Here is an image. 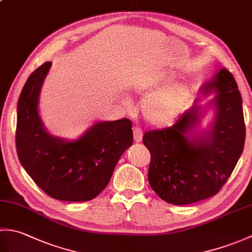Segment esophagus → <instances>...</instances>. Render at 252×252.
I'll use <instances>...</instances> for the list:
<instances>
[{"mask_svg": "<svg viewBox=\"0 0 252 252\" xmlns=\"http://www.w3.org/2000/svg\"><path fill=\"white\" fill-rule=\"evenodd\" d=\"M143 140V131L140 127H134V141L136 143H140Z\"/></svg>", "mask_w": 252, "mask_h": 252, "instance_id": "obj_1", "label": "esophagus"}]
</instances>
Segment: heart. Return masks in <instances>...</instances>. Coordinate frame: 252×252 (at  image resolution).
I'll return each instance as SVG.
<instances>
[{
    "label": "heart",
    "instance_id": "1",
    "mask_svg": "<svg viewBox=\"0 0 252 252\" xmlns=\"http://www.w3.org/2000/svg\"><path fill=\"white\" fill-rule=\"evenodd\" d=\"M174 79V73L163 71L148 82L138 83L135 87L137 93H146L149 91L157 92L147 97L142 104L143 115L153 126L172 125L190 99V85L187 82H175L171 85Z\"/></svg>",
    "mask_w": 252,
    "mask_h": 252
}]
</instances>
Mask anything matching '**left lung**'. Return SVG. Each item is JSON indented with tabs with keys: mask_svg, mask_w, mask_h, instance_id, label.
Instances as JSON below:
<instances>
[{
	"mask_svg": "<svg viewBox=\"0 0 252 252\" xmlns=\"http://www.w3.org/2000/svg\"><path fill=\"white\" fill-rule=\"evenodd\" d=\"M216 96L196 104L168 129L149 131L143 143L151 152L148 181L172 205H189L218 194L231 176L245 145L242 95L232 73L223 68L200 88ZM214 109L208 128L201 127L207 109Z\"/></svg>",
	"mask_w": 252,
	"mask_h": 252,
	"instance_id": "8db88e82",
	"label": "left lung"
}]
</instances>
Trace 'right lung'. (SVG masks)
Wrapping results in <instances>:
<instances>
[{
  "instance_id": "obj_1",
  "label": "right lung",
  "mask_w": 252,
  "mask_h": 252,
  "mask_svg": "<svg viewBox=\"0 0 252 252\" xmlns=\"http://www.w3.org/2000/svg\"><path fill=\"white\" fill-rule=\"evenodd\" d=\"M51 62L32 72L17 104L16 148L26 172L45 194L63 201H88L98 196L118 160L132 146V122L96 121L76 140L47 131L39 99Z\"/></svg>"
}]
</instances>
